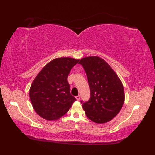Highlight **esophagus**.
<instances>
[{
	"label": "esophagus",
	"mask_w": 155,
	"mask_h": 155,
	"mask_svg": "<svg viewBox=\"0 0 155 155\" xmlns=\"http://www.w3.org/2000/svg\"><path fill=\"white\" fill-rule=\"evenodd\" d=\"M76 100H77L78 101H79V100H80V96H76Z\"/></svg>",
	"instance_id": "34e87169"
}]
</instances>
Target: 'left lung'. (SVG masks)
<instances>
[{
    "label": "left lung",
    "mask_w": 155,
    "mask_h": 155,
    "mask_svg": "<svg viewBox=\"0 0 155 155\" xmlns=\"http://www.w3.org/2000/svg\"><path fill=\"white\" fill-rule=\"evenodd\" d=\"M91 91L88 101H81L85 114L97 124H104L119 113L124 103L123 84L105 60L90 56L80 60Z\"/></svg>",
    "instance_id": "8db88e82"
}]
</instances>
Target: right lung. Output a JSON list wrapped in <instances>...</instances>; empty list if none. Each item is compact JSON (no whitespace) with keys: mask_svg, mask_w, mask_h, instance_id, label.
I'll list each match as a JSON object with an SVG mask.
<instances>
[{"mask_svg":"<svg viewBox=\"0 0 155 155\" xmlns=\"http://www.w3.org/2000/svg\"><path fill=\"white\" fill-rule=\"evenodd\" d=\"M79 59L56 58L37 74L31 83L30 98L37 114L47 120H55L64 115L76 100L70 92L67 78Z\"/></svg>","mask_w":155,"mask_h":155,"instance_id":"right-lung-1","label":"right lung"}]
</instances>
